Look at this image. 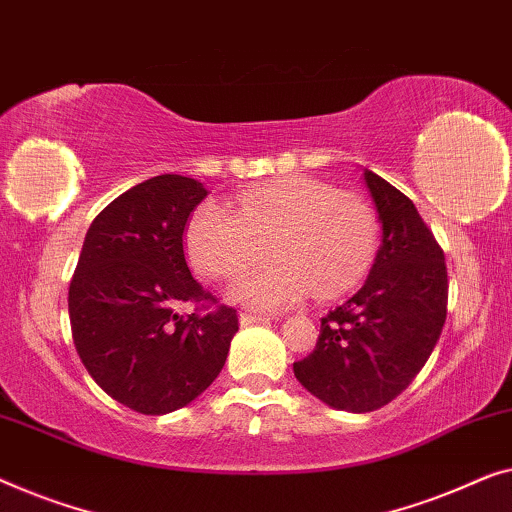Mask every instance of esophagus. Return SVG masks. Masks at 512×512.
Segmentation results:
<instances>
[{"label": "esophagus", "instance_id": "1", "mask_svg": "<svg viewBox=\"0 0 512 512\" xmlns=\"http://www.w3.org/2000/svg\"><path fill=\"white\" fill-rule=\"evenodd\" d=\"M239 320L243 327H248V325H262V322H269L271 318H264V315H257V313H241Z\"/></svg>", "mask_w": 512, "mask_h": 512}]
</instances>
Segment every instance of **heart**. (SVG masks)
<instances>
[{"label":"heart","mask_w":512,"mask_h":512,"mask_svg":"<svg viewBox=\"0 0 512 512\" xmlns=\"http://www.w3.org/2000/svg\"><path fill=\"white\" fill-rule=\"evenodd\" d=\"M378 241L373 208L352 192L315 178H285L243 192L236 213L201 204L185 227V250L194 269L213 280H232L266 253L232 287V299L280 311L318 297H336L364 276Z\"/></svg>","instance_id":"heart-1"}]
</instances>
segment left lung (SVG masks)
<instances>
[{"label": "left lung", "instance_id": "8db88e82", "mask_svg": "<svg viewBox=\"0 0 512 512\" xmlns=\"http://www.w3.org/2000/svg\"><path fill=\"white\" fill-rule=\"evenodd\" d=\"M364 183L380 220V248L364 285L322 318L294 376L313 397L348 413L397 399L422 371L448 313L445 255L413 201L373 171Z\"/></svg>", "mask_w": 512, "mask_h": 512}]
</instances>
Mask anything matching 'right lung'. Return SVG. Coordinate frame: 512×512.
I'll use <instances>...</instances> for the list:
<instances>
[{
  "mask_svg": "<svg viewBox=\"0 0 512 512\" xmlns=\"http://www.w3.org/2000/svg\"><path fill=\"white\" fill-rule=\"evenodd\" d=\"M208 190L178 174L148 178L92 220L69 285L78 357L102 390L143 415H167L218 378L239 318L229 306L178 315L215 299L183 253L190 213Z\"/></svg>",
  "mask_w": 512,
  "mask_h": 512,
  "instance_id": "obj_1",
  "label": "right lung"
}]
</instances>
